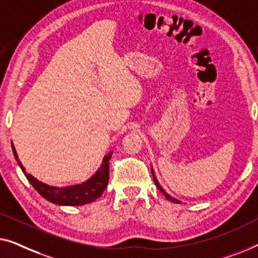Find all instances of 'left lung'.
<instances>
[{
  "instance_id": "8db88e82",
  "label": "left lung",
  "mask_w": 258,
  "mask_h": 258,
  "mask_svg": "<svg viewBox=\"0 0 258 258\" xmlns=\"http://www.w3.org/2000/svg\"><path fill=\"white\" fill-rule=\"evenodd\" d=\"M151 170H152V175H153V179H154V183H155V186H157V187H158V189H159V190H160V191H161V193L165 195V198L167 199V200L172 201V202H174V203H179V202H180L179 200H176V199H174V198H172V197H170V195H169V194H167V193H166V191H165V189H164V188H162V187L160 186V184H159V182H158V180H157V177H155V174H154V172H153V168H151Z\"/></svg>"
}]
</instances>
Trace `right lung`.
I'll return each instance as SVG.
<instances>
[{
  "mask_svg": "<svg viewBox=\"0 0 258 258\" xmlns=\"http://www.w3.org/2000/svg\"><path fill=\"white\" fill-rule=\"evenodd\" d=\"M13 152L15 155L17 164L21 167L22 172L27 176L29 182L31 186L42 195L46 200L56 203L59 206H82L86 205V203H91L96 201L98 198L101 197L104 193L105 188L107 187L108 177H110V159L112 157V152L107 153L103 159V162L99 167V169L94 173L88 181L85 182L75 184V186H68V187H53L45 184L35 179L34 176L30 175L25 172V168L23 165L21 164L17 157L16 150L12 143Z\"/></svg>",
  "mask_w": 258,
  "mask_h": 258,
  "instance_id": "right-lung-1",
  "label": "right lung"
}]
</instances>
